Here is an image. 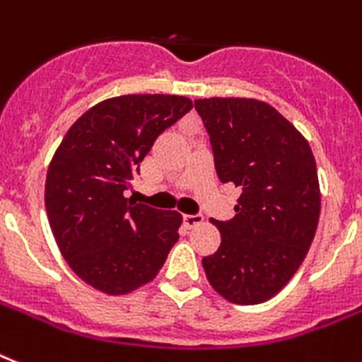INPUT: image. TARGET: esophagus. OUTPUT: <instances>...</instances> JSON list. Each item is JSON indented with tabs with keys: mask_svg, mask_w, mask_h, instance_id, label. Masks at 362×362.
Here are the masks:
<instances>
[{
	"mask_svg": "<svg viewBox=\"0 0 362 362\" xmlns=\"http://www.w3.org/2000/svg\"><path fill=\"white\" fill-rule=\"evenodd\" d=\"M204 223V217L200 214L197 215H184V224H186L187 228H195L199 226V224Z\"/></svg>",
	"mask_w": 362,
	"mask_h": 362,
	"instance_id": "esophagus-1",
	"label": "esophagus"
}]
</instances>
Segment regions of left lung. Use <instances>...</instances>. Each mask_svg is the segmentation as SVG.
<instances>
[{"mask_svg": "<svg viewBox=\"0 0 362 362\" xmlns=\"http://www.w3.org/2000/svg\"><path fill=\"white\" fill-rule=\"evenodd\" d=\"M223 184L243 187L232 221L211 224L221 247L202 259L228 302L254 305L289 284L308 256L320 217L317 163L308 139L269 103L197 99Z\"/></svg>", "mask_w": 362, "mask_h": 362, "instance_id": "1", "label": "left lung"}]
</instances>
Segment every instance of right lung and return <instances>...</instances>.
<instances>
[{"label":"right lung","mask_w":362,"mask_h":362,"mask_svg":"<svg viewBox=\"0 0 362 362\" xmlns=\"http://www.w3.org/2000/svg\"><path fill=\"white\" fill-rule=\"evenodd\" d=\"M193 108L184 95L132 93L97 103L69 127L45 178L60 254L81 279L119 296L156 278L182 215L124 199L163 130Z\"/></svg>","instance_id":"1"}]
</instances>
